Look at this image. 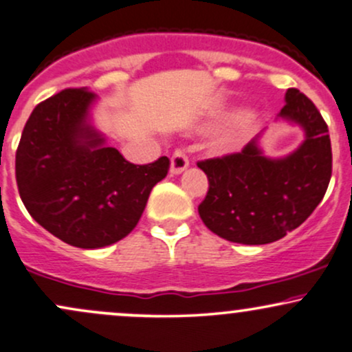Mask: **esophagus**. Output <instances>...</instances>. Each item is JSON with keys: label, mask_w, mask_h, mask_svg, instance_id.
<instances>
[{"label": "esophagus", "mask_w": 352, "mask_h": 352, "mask_svg": "<svg viewBox=\"0 0 352 352\" xmlns=\"http://www.w3.org/2000/svg\"><path fill=\"white\" fill-rule=\"evenodd\" d=\"M189 166V158L183 150H175L171 156V175H181Z\"/></svg>", "instance_id": "esophagus-1"}]
</instances>
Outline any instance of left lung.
<instances>
[{"instance_id":"obj_1","label":"left lung","mask_w":352,"mask_h":352,"mask_svg":"<svg viewBox=\"0 0 352 352\" xmlns=\"http://www.w3.org/2000/svg\"><path fill=\"white\" fill-rule=\"evenodd\" d=\"M285 102L280 117L305 130V142L290 155L267 158L255 136L241 153L197 163L209 181L197 210L210 232L226 241H278L303 224L324 197L333 169L328 125L298 89H288Z\"/></svg>"}]
</instances>
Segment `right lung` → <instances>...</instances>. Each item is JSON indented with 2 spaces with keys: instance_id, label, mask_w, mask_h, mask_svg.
I'll return each mask as SVG.
<instances>
[{
  "instance_id": "add662e5",
  "label": "right lung",
  "mask_w": 352,
  "mask_h": 352,
  "mask_svg": "<svg viewBox=\"0 0 352 352\" xmlns=\"http://www.w3.org/2000/svg\"><path fill=\"white\" fill-rule=\"evenodd\" d=\"M95 95L65 89L41 102L16 151V183L28 212L62 242L100 249L138 224L169 160L133 164L90 125Z\"/></svg>"
}]
</instances>
